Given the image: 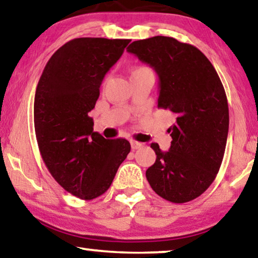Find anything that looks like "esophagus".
Returning <instances> with one entry per match:
<instances>
[{"label":"esophagus","instance_id":"obj_1","mask_svg":"<svg viewBox=\"0 0 258 258\" xmlns=\"http://www.w3.org/2000/svg\"><path fill=\"white\" fill-rule=\"evenodd\" d=\"M131 147H132L133 150H137V149H140L141 147H143V145L141 142H138V141H131Z\"/></svg>","mask_w":258,"mask_h":258}]
</instances>
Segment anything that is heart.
I'll list each match as a JSON object with an SVG mask.
<instances>
[{
	"label": "heart",
	"mask_w": 258,
	"mask_h": 258,
	"mask_svg": "<svg viewBox=\"0 0 258 258\" xmlns=\"http://www.w3.org/2000/svg\"><path fill=\"white\" fill-rule=\"evenodd\" d=\"M146 69H148V68H146V67H139V68H135V69H134V71L132 72V75H133V74H137V73H139V72L146 71Z\"/></svg>",
	"instance_id": "1"
}]
</instances>
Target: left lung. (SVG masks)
Here are the masks:
<instances>
[{
    "mask_svg": "<svg viewBox=\"0 0 258 258\" xmlns=\"http://www.w3.org/2000/svg\"><path fill=\"white\" fill-rule=\"evenodd\" d=\"M127 52L159 77L158 108L175 116L172 142L163 152L151 143L155 164L146 176L157 195L183 204L199 197L215 180L229 132V106L223 84L206 55L173 37L134 41Z\"/></svg>",
    "mask_w": 258,
    "mask_h": 258,
    "instance_id": "obj_1",
    "label": "left lung"
}]
</instances>
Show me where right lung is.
<instances>
[{
    "label": "right lung",
    "instance_id": "right-lung-1",
    "mask_svg": "<svg viewBox=\"0 0 258 258\" xmlns=\"http://www.w3.org/2000/svg\"><path fill=\"white\" fill-rule=\"evenodd\" d=\"M130 42L74 38L54 52L38 81L34 125L42 159L54 180L81 199L103 195L131 151L127 140L94 132L89 116L104 75Z\"/></svg>",
    "mask_w": 258,
    "mask_h": 258
}]
</instances>
